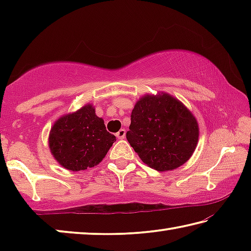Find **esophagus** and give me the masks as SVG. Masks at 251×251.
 Returning a JSON list of instances; mask_svg holds the SVG:
<instances>
[{
  "label": "esophagus",
  "instance_id": "1",
  "mask_svg": "<svg viewBox=\"0 0 251 251\" xmlns=\"http://www.w3.org/2000/svg\"><path fill=\"white\" fill-rule=\"evenodd\" d=\"M125 135H126V130L125 129H121L120 131H118V133L116 134V136H117V138L118 139H124L125 138Z\"/></svg>",
  "mask_w": 251,
  "mask_h": 251
}]
</instances>
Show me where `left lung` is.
I'll return each mask as SVG.
<instances>
[{
  "instance_id": "1",
  "label": "left lung",
  "mask_w": 251,
  "mask_h": 251,
  "mask_svg": "<svg viewBox=\"0 0 251 251\" xmlns=\"http://www.w3.org/2000/svg\"><path fill=\"white\" fill-rule=\"evenodd\" d=\"M196 117L176 97L161 92L142 96L130 115L126 138L139 158L158 172L184 165L196 150Z\"/></svg>"
}]
</instances>
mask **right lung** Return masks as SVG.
<instances>
[{
  "label": "right lung",
  "instance_id": "right-lung-1",
  "mask_svg": "<svg viewBox=\"0 0 251 251\" xmlns=\"http://www.w3.org/2000/svg\"><path fill=\"white\" fill-rule=\"evenodd\" d=\"M116 137L106 130L103 118L92 104L66 114L54 123L49 147L55 160L69 171H85L99 165Z\"/></svg>",
  "mask_w": 251,
  "mask_h": 251
}]
</instances>
